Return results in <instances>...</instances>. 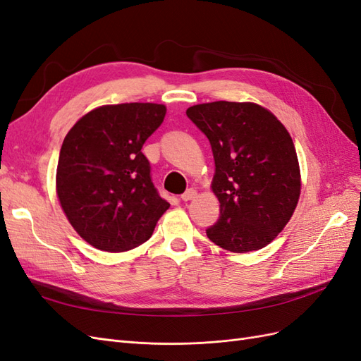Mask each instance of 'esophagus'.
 Listing matches in <instances>:
<instances>
[{
    "label": "esophagus",
    "mask_w": 361,
    "mask_h": 361,
    "mask_svg": "<svg viewBox=\"0 0 361 361\" xmlns=\"http://www.w3.org/2000/svg\"><path fill=\"white\" fill-rule=\"evenodd\" d=\"M195 195H197V191H195L194 188H190V190H187V191H185V192L180 195V199H182L183 202H190V200L195 199Z\"/></svg>",
    "instance_id": "obj_1"
}]
</instances>
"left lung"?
Listing matches in <instances>:
<instances>
[{
	"mask_svg": "<svg viewBox=\"0 0 361 361\" xmlns=\"http://www.w3.org/2000/svg\"><path fill=\"white\" fill-rule=\"evenodd\" d=\"M187 116L209 140L215 161L211 188L220 218L207 238L233 253L267 247L289 223L301 192L288 129L255 102L199 104Z\"/></svg>",
	"mask_w": 361,
	"mask_h": 361,
	"instance_id": "obj_1",
	"label": "left lung"
}]
</instances>
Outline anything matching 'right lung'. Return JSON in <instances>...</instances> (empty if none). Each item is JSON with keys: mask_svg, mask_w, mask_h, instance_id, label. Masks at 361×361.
Here are the masks:
<instances>
[{"mask_svg": "<svg viewBox=\"0 0 361 361\" xmlns=\"http://www.w3.org/2000/svg\"><path fill=\"white\" fill-rule=\"evenodd\" d=\"M166 113V105L152 102L102 105L64 137L57 195L75 232L94 248L120 253L141 245L170 207L141 152Z\"/></svg>", "mask_w": 361, "mask_h": 361, "instance_id": "obj_1", "label": "right lung"}]
</instances>
